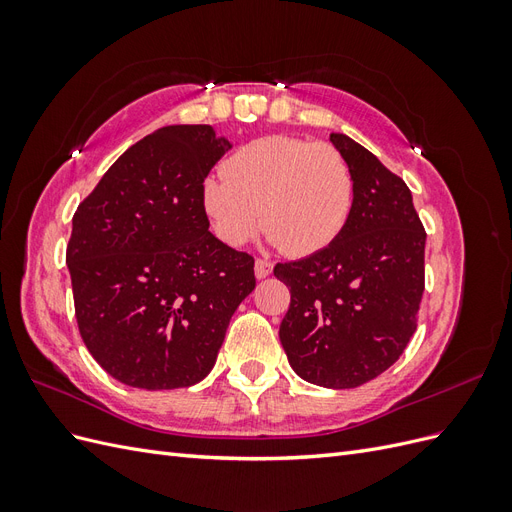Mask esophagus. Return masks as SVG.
Returning <instances> with one entry per match:
<instances>
[{
  "label": "esophagus",
  "mask_w": 512,
  "mask_h": 512,
  "mask_svg": "<svg viewBox=\"0 0 512 512\" xmlns=\"http://www.w3.org/2000/svg\"><path fill=\"white\" fill-rule=\"evenodd\" d=\"M271 271H273V265H271L269 260L256 258V262H254V273H256L258 280H262V277H269V275H271Z\"/></svg>",
  "instance_id": "obj_1"
}]
</instances>
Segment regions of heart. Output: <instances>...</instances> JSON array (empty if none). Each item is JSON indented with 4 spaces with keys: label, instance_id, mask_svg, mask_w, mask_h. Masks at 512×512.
I'll return each mask as SVG.
<instances>
[{
    "label": "heart",
    "instance_id": "obj_1",
    "mask_svg": "<svg viewBox=\"0 0 512 512\" xmlns=\"http://www.w3.org/2000/svg\"><path fill=\"white\" fill-rule=\"evenodd\" d=\"M226 177H207L203 205L215 235L243 245L265 228L288 256L329 247L348 224L354 179L346 158L327 143L262 136L224 162Z\"/></svg>",
    "mask_w": 512,
    "mask_h": 512
}]
</instances>
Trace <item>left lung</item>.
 I'll return each instance as SVG.
<instances>
[{
  "mask_svg": "<svg viewBox=\"0 0 512 512\" xmlns=\"http://www.w3.org/2000/svg\"><path fill=\"white\" fill-rule=\"evenodd\" d=\"M331 143L354 179L348 224L329 247L273 273L290 288L280 339L292 369L354 389L389 369L416 331L427 235L404 179L346 134Z\"/></svg>",
  "mask_w": 512,
  "mask_h": 512,
  "instance_id": "left-lung-1",
  "label": "left lung"
}]
</instances>
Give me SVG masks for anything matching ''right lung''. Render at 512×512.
<instances>
[{
    "label": "right lung",
    "mask_w": 512,
    "mask_h": 512,
    "mask_svg": "<svg viewBox=\"0 0 512 512\" xmlns=\"http://www.w3.org/2000/svg\"><path fill=\"white\" fill-rule=\"evenodd\" d=\"M232 143L166 126L132 145L76 209L66 250L87 350L147 391L203 380L256 286L254 258L209 232L203 183Z\"/></svg>",
    "instance_id": "right-lung-1"
}]
</instances>
